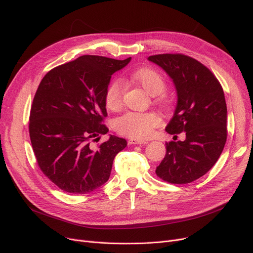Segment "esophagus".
<instances>
[{"mask_svg": "<svg viewBox=\"0 0 253 253\" xmlns=\"http://www.w3.org/2000/svg\"><path fill=\"white\" fill-rule=\"evenodd\" d=\"M127 143H128V145H138V144H147V142L146 141H141V140H136V139H129L128 141H127Z\"/></svg>", "mask_w": 253, "mask_h": 253, "instance_id": "1", "label": "esophagus"}]
</instances>
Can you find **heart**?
<instances>
[{
  "mask_svg": "<svg viewBox=\"0 0 253 253\" xmlns=\"http://www.w3.org/2000/svg\"><path fill=\"white\" fill-rule=\"evenodd\" d=\"M129 77L149 94L154 95L155 103L166 104L165 99L160 94L165 90L166 82L159 72L150 68H143L133 72ZM124 91L125 84L122 79H113L108 84L105 90V104L108 109L116 111L122 108ZM159 125L160 118L154 112H126L114 122V127L118 134L136 140L149 138Z\"/></svg>",
  "mask_w": 253,
  "mask_h": 253,
  "instance_id": "heart-1",
  "label": "heart"
}]
</instances>
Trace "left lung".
I'll return each instance as SVG.
<instances>
[{
  "instance_id": "8db88e82",
  "label": "left lung",
  "mask_w": 253,
  "mask_h": 253,
  "mask_svg": "<svg viewBox=\"0 0 253 253\" xmlns=\"http://www.w3.org/2000/svg\"><path fill=\"white\" fill-rule=\"evenodd\" d=\"M148 59L166 71L177 90V106L166 131L186 135L184 141L166 143V155L155 173L169 183H190L211 169L225 145L223 89L212 72L190 56L165 53Z\"/></svg>"
}]
</instances>
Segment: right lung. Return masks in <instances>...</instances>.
Returning <instances> with one entry per match:
<instances>
[{
  "label": "right lung",
  "mask_w": 253,
  "mask_h": 253,
  "mask_svg": "<svg viewBox=\"0 0 253 253\" xmlns=\"http://www.w3.org/2000/svg\"><path fill=\"white\" fill-rule=\"evenodd\" d=\"M129 61L82 55L50 70L36 91L29 123L36 160L43 174L69 194H88L107 182L115 155L126 146L115 136L97 147L91 142L109 130L104 125L105 90Z\"/></svg>",
  "instance_id": "add662e5"
}]
</instances>
